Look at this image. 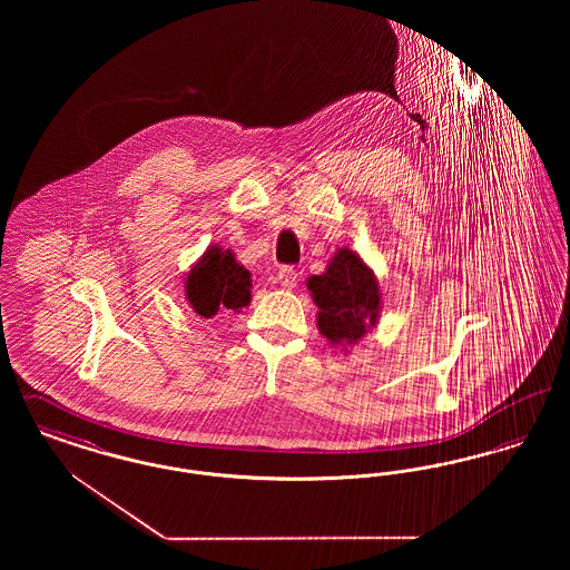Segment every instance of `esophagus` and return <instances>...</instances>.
Wrapping results in <instances>:
<instances>
[{"label": "esophagus", "instance_id": "34e87169", "mask_svg": "<svg viewBox=\"0 0 570 570\" xmlns=\"http://www.w3.org/2000/svg\"><path fill=\"white\" fill-rule=\"evenodd\" d=\"M277 279H279V284H282L284 288H295L298 282L297 269H295V267H282Z\"/></svg>", "mask_w": 570, "mask_h": 570}]
</instances>
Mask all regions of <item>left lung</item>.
<instances>
[{"label":"left lung","mask_w":570,"mask_h":570,"mask_svg":"<svg viewBox=\"0 0 570 570\" xmlns=\"http://www.w3.org/2000/svg\"><path fill=\"white\" fill-rule=\"evenodd\" d=\"M307 288L318 305V328L328 342L354 344L376 325V277L351 249H340L326 273L309 277Z\"/></svg>","instance_id":"8db88e82"}]
</instances>
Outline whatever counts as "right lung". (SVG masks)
<instances>
[{"label": "right lung", "instance_id": "right-lung-1", "mask_svg": "<svg viewBox=\"0 0 570 570\" xmlns=\"http://www.w3.org/2000/svg\"><path fill=\"white\" fill-rule=\"evenodd\" d=\"M249 272L235 261L230 249L222 252L219 247L207 249L186 279V297L203 318L224 309H242L249 303Z\"/></svg>", "mask_w": 570, "mask_h": 570}]
</instances>
